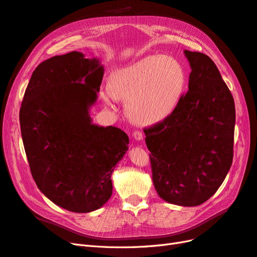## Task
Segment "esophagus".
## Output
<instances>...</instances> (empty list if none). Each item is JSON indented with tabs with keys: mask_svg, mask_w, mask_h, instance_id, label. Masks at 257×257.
<instances>
[{
	"mask_svg": "<svg viewBox=\"0 0 257 257\" xmlns=\"http://www.w3.org/2000/svg\"><path fill=\"white\" fill-rule=\"evenodd\" d=\"M133 136H134V138L136 139V141H141V139H143V137H144L143 132L139 131V130H135L133 132Z\"/></svg>",
	"mask_w": 257,
	"mask_h": 257,
	"instance_id": "obj_1",
	"label": "esophagus"
}]
</instances>
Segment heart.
I'll use <instances>...</instances> for the list:
<instances>
[{
    "label": "heart",
    "mask_w": 257,
    "mask_h": 257,
    "mask_svg": "<svg viewBox=\"0 0 257 257\" xmlns=\"http://www.w3.org/2000/svg\"><path fill=\"white\" fill-rule=\"evenodd\" d=\"M185 72L170 57L151 54L113 73L109 90L116 98H125L127 113L143 125L166 120L183 95Z\"/></svg>",
    "instance_id": "heart-1"
}]
</instances>
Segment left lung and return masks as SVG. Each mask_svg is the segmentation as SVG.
Returning a JSON list of instances; mask_svg holds the SVG:
<instances>
[{
	"mask_svg": "<svg viewBox=\"0 0 257 257\" xmlns=\"http://www.w3.org/2000/svg\"><path fill=\"white\" fill-rule=\"evenodd\" d=\"M192 72L189 91L174 113L144 130L152 180L161 198L193 207L220 188L234 157V97L214 62L184 50Z\"/></svg>",
	"mask_w": 257,
	"mask_h": 257,
	"instance_id": "left-lung-1",
	"label": "left lung"
}]
</instances>
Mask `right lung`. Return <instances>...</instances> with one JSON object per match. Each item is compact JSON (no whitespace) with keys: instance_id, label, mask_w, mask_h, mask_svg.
I'll use <instances>...</instances> for the list:
<instances>
[{"instance_id":"add662e5","label":"right lung","mask_w":257,"mask_h":257,"mask_svg":"<svg viewBox=\"0 0 257 257\" xmlns=\"http://www.w3.org/2000/svg\"><path fill=\"white\" fill-rule=\"evenodd\" d=\"M103 75L98 61L81 52L50 58L35 68L20 107L34 181L52 203L72 212H91L107 203L111 174L127 150L122 130L97 126L89 115Z\"/></svg>"}]
</instances>
